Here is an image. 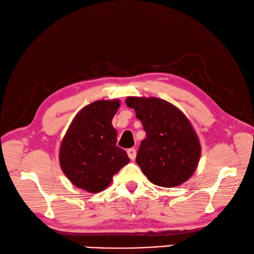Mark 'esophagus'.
<instances>
[{"mask_svg":"<svg viewBox=\"0 0 254 254\" xmlns=\"http://www.w3.org/2000/svg\"><path fill=\"white\" fill-rule=\"evenodd\" d=\"M127 154H128V157H129L131 161H134L135 157H136V149L135 148L127 149Z\"/></svg>","mask_w":254,"mask_h":254,"instance_id":"obj_1","label":"esophagus"}]
</instances>
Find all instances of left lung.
Segmentation results:
<instances>
[{
  "instance_id": "obj_1",
  "label": "left lung",
  "mask_w": 254,
  "mask_h": 254,
  "mask_svg": "<svg viewBox=\"0 0 254 254\" xmlns=\"http://www.w3.org/2000/svg\"><path fill=\"white\" fill-rule=\"evenodd\" d=\"M143 124L146 138L141 140L136 163L153 184L175 188L193 175L201 156V144L188 117L159 98L128 97Z\"/></svg>"
}]
</instances>
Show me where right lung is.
<instances>
[{
    "label": "right lung",
    "instance_id": "right-lung-1",
    "mask_svg": "<svg viewBox=\"0 0 254 254\" xmlns=\"http://www.w3.org/2000/svg\"><path fill=\"white\" fill-rule=\"evenodd\" d=\"M119 106L118 99L98 100L86 106L75 115L61 141V170L78 189L101 192L130 161L116 145L117 131L111 125Z\"/></svg>",
    "mask_w": 254,
    "mask_h": 254
}]
</instances>
